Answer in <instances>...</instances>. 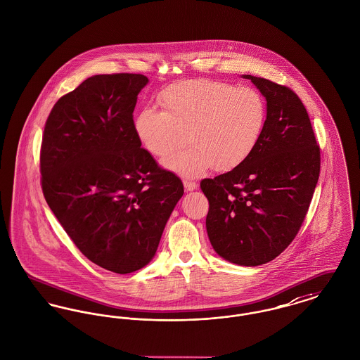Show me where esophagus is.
<instances>
[{
  "instance_id": "esophagus-1",
  "label": "esophagus",
  "mask_w": 360,
  "mask_h": 360,
  "mask_svg": "<svg viewBox=\"0 0 360 360\" xmlns=\"http://www.w3.org/2000/svg\"><path fill=\"white\" fill-rule=\"evenodd\" d=\"M184 188L186 191H195L198 188V184L195 181H190V180H184Z\"/></svg>"
}]
</instances>
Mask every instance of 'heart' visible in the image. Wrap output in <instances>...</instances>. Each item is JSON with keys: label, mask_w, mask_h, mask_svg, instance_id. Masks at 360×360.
Masks as SVG:
<instances>
[{"label": "heart", "mask_w": 360, "mask_h": 360, "mask_svg": "<svg viewBox=\"0 0 360 360\" xmlns=\"http://www.w3.org/2000/svg\"><path fill=\"white\" fill-rule=\"evenodd\" d=\"M160 102L164 110L147 108L135 117V135L160 160L188 141L187 150L165 162V168L186 177H198L210 168H238L264 134L266 102L248 87L190 79L170 84L160 94Z\"/></svg>", "instance_id": "obj_1"}]
</instances>
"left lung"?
I'll list each match as a JSON object with an SVG mask.
<instances>
[{
    "instance_id": "1",
    "label": "left lung",
    "mask_w": 360,
    "mask_h": 360,
    "mask_svg": "<svg viewBox=\"0 0 360 360\" xmlns=\"http://www.w3.org/2000/svg\"><path fill=\"white\" fill-rule=\"evenodd\" d=\"M266 99L264 134L238 168L200 181L206 229L217 254L240 266L267 264L297 235L319 177L321 154L309 113L290 89L243 75Z\"/></svg>"
}]
</instances>
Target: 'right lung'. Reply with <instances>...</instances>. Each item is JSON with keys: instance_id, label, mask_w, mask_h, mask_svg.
<instances>
[{"instance_id": "right-lung-1", "label": "right lung", "mask_w": 360, "mask_h": 360, "mask_svg": "<svg viewBox=\"0 0 360 360\" xmlns=\"http://www.w3.org/2000/svg\"><path fill=\"white\" fill-rule=\"evenodd\" d=\"M148 79L96 75L61 96L49 115L42 147V191L80 252L113 273L148 264L184 193L134 131V109Z\"/></svg>"}]
</instances>
